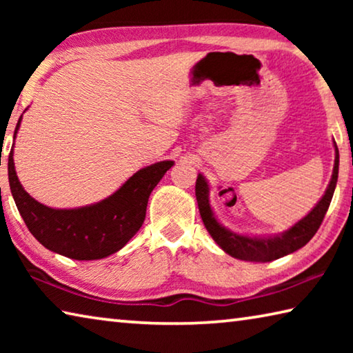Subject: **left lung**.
<instances>
[{
    "mask_svg": "<svg viewBox=\"0 0 353 353\" xmlns=\"http://www.w3.org/2000/svg\"><path fill=\"white\" fill-rule=\"evenodd\" d=\"M338 166H339V154L336 148V157H334V166H333V176L330 185L322 196V199L318 202L312 212H310L305 218L299 221L297 224L286 230L285 234L276 238H249L241 236L232 232L225 230L221 225L216 218L213 216V212L208 204V185L205 179L201 174L196 179V201H198L201 218L204 221L205 229L208 234L212 235L218 246L225 250L227 254L235 256V259L246 260V261H272L277 260L280 256H285L294 250L301 249L302 246L312 240L316 232L324 221L325 213L330 205L334 187H336L338 181Z\"/></svg>",
    "mask_w": 353,
    "mask_h": 353,
    "instance_id": "1",
    "label": "left lung"
}]
</instances>
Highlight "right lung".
<instances>
[{"label":"right lung","instance_id":"add662e5","mask_svg":"<svg viewBox=\"0 0 353 353\" xmlns=\"http://www.w3.org/2000/svg\"><path fill=\"white\" fill-rule=\"evenodd\" d=\"M12 155L14 151H10L8 163L10 191L29 232L46 249L74 260H99L121 249L145 221L151 191L174 165L159 162L146 166L110 198L94 205L56 210L40 204L23 190Z\"/></svg>","mask_w":353,"mask_h":353}]
</instances>
